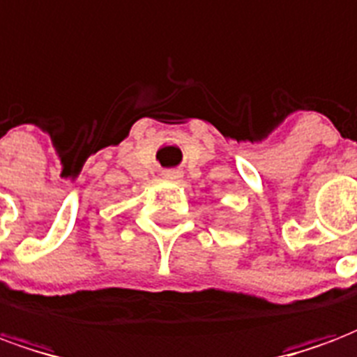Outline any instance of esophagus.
Masks as SVG:
<instances>
[{
	"mask_svg": "<svg viewBox=\"0 0 357 357\" xmlns=\"http://www.w3.org/2000/svg\"><path fill=\"white\" fill-rule=\"evenodd\" d=\"M183 178V174L179 170H166L165 172V179H168V181H179V179Z\"/></svg>",
	"mask_w": 357,
	"mask_h": 357,
	"instance_id": "obj_1",
	"label": "esophagus"
}]
</instances>
